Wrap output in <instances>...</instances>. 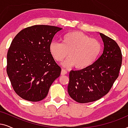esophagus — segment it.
<instances>
[{
  "label": "esophagus",
  "mask_w": 128,
  "mask_h": 128,
  "mask_svg": "<svg viewBox=\"0 0 128 128\" xmlns=\"http://www.w3.org/2000/svg\"><path fill=\"white\" fill-rule=\"evenodd\" d=\"M67 73H68L67 70H66L64 69H62V71H61V75H64L67 74Z\"/></svg>",
  "instance_id": "34e87169"
}]
</instances>
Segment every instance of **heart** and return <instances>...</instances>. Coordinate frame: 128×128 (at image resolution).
<instances>
[{
	"label": "heart",
	"mask_w": 128,
	"mask_h": 128,
	"mask_svg": "<svg viewBox=\"0 0 128 128\" xmlns=\"http://www.w3.org/2000/svg\"><path fill=\"white\" fill-rule=\"evenodd\" d=\"M102 51L99 41L79 31H73L64 35L62 43L52 41L50 52L54 59L60 62L68 56L69 58L63 64L66 67L75 66L78 69H84L92 65Z\"/></svg>",
	"instance_id": "1"
}]
</instances>
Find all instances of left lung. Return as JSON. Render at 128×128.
Masks as SVG:
<instances>
[{
	"instance_id": "left-lung-1",
	"label": "left lung",
	"mask_w": 128,
	"mask_h": 128,
	"mask_svg": "<svg viewBox=\"0 0 128 128\" xmlns=\"http://www.w3.org/2000/svg\"><path fill=\"white\" fill-rule=\"evenodd\" d=\"M104 50L101 56L88 68L69 73L68 92L79 103L93 102L106 95L119 76L122 56L117 43L100 33Z\"/></svg>"
}]
</instances>
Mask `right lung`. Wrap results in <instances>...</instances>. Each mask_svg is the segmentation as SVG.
<instances>
[{"label":"right lung","mask_w":128,"mask_h":128,"mask_svg":"<svg viewBox=\"0 0 128 128\" xmlns=\"http://www.w3.org/2000/svg\"><path fill=\"white\" fill-rule=\"evenodd\" d=\"M62 28L36 25L20 31L7 55V73L17 95L37 102L45 98L61 68L50 52L54 36Z\"/></svg>","instance_id":"add662e5"}]
</instances>
